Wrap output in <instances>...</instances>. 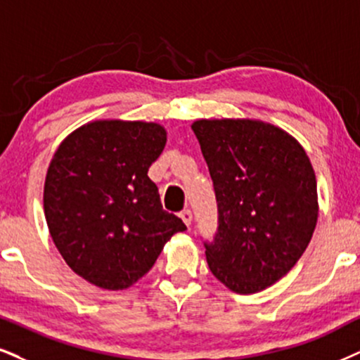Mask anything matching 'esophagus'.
<instances>
[{
  "label": "esophagus",
  "instance_id": "34e87169",
  "mask_svg": "<svg viewBox=\"0 0 360 360\" xmlns=\"http://www.w3.org/2000/svg\"><path fill=\"white\" fill-rule=\"evenodd\" d=\"M180 219L184 220V224L187 225V227H190V225H192V219H193L192 210H188V208H185V210H181V212H180Z\"/></svg>",
  "mask_w": 360,
  "mask_h": 360
}]
</instances>
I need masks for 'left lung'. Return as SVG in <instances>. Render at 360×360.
<instances>
[{
	"mask_svg": "<svg viewBox=\"0 0 360 360\" xmlns=\"http://www.w3.org/2000/svg\"><path fill=\"white\" fill-rule=\"evenodd\" d=\"M219 229L208 267L237 294H255L297 264L317 224V180L294 136L260 120H197Z\"/></svg>",
	"mask_w": 360,
	"mask_h": 360,
	"instance_id": "left-lung-1",
	"label": "left lung"
}]
</instances>
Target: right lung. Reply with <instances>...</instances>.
<instances>
[{
	"instance_id": "add662e5",
	"label": "right lung",
	"mask_w": 360,
	"mask_h": 360,
	"mask_svg": "<svg viewBox=\"0 0 360 360\" xmlns=\"http://www.w3.org/2000/svg\"><path fill=\"white\" fill-rule=\"evenodd\" d=\"M167 143L158 123L96 120L61 141L44 180L50 235L66 264L93 285L123 290L187 230L163 210L148 168Z\"/></svg>"
}]
</instances>
